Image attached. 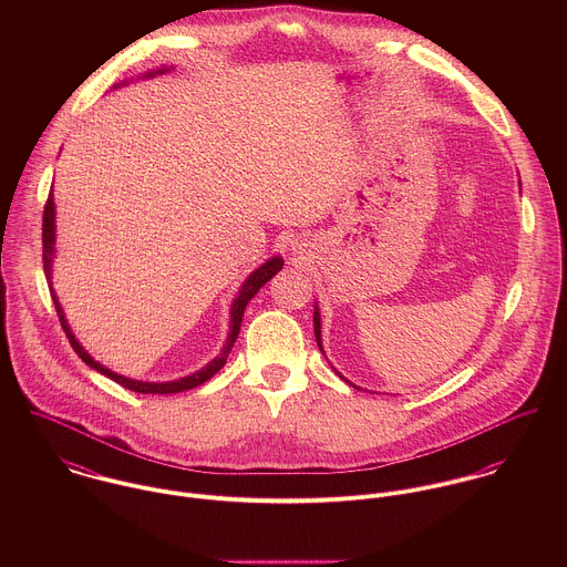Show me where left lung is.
Masks as SVG:
<instances>
[{
  "label": "left lung",
  "mask_w": 567,
  "mask_h": 567,
  "mask_svg": "<svg viewBox=\"0 0 567 567\" xmlns=\"http://www.w3.org/2000/svg\"><path fill=\"white\" fill-rule=\"evenodd\" d=\"M315 336H317L319 349L323 351V342H321V315H319V308H315Z\"/></svg>",
  "instance_id": "left-lung-1"
}]
</instances>
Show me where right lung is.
I'll list each match as a JSON object with an SVG mask.
<instances>
[{
    "label": "right lung",
    "mask_w": 567,
    "mask_h": 567,
    "mask_svg": "<svg viewBox=\"0 0 567 567\" xmlns=\"http://www.w3.org/2000/svg\"><path fill=\"white\" fill-rule=\"evenodd\" d=\"M163 72H167V70L163 68L159 72H153V74H146V76H155V74H163ZM54 216H56V212H54V198H52V192H50L48 203H45V209H43V270H45V277H48V284H50V292H52V299H54V308H56L59 321L63 324V329H65V333H68V338H70V342H72V347H74V351L81 355V360L84 364H89L91 369L100 371L102 375L111 378V380L117 382L120 386H124V389H128V391H135V393H146V395H148V393H151V395L183 393V391L196 389V386H200L203 382L212 380V378L225 367V362H227V358H229V353H231V347H234V342H236V338H238V333H240L244 310H246L248 301H250V299L257 295V290H259L266 281H270V279L281 270V266H284V259H281L279 255H275V257H270L266 264H261L257 270H252V272L246 277V281H244L243 288H240V292H238V297H236V301H234V306H231V329H229L227 342H225L223 351H220L207 367H203L200 371H196V373H192V375H187V378L174 380V382H140V380H131V378L117 375V373H113L111 369H106V367H102L100 362H95V360L82 349L81 342L76 340V336L72 333L70 324L65 321L63 308H61V303H59V299H56V295H54V290H52V281H50V277H52V259H54V243H56Z\"/></svg>",
    "instance_id": "1"
}]
</instances>
